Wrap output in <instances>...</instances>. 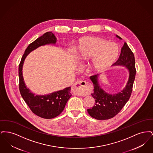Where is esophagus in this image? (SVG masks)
<instances>
[{
  "label": "esophagus",
  "mask_w": 153,
  "mask_h": 153,
  "mask_svg": "<svg viewBox=\"0 0 153 153\" xmlns=\"http://www.w3.org/2000/svg\"><path fill=\"white\" fill-rule=\"evenodd\" d=\"M91 84L85 81H78L73 84L72 90L76 95L83 96L86 93L88 88L91 87Z\"/></svg>",
  "instance_id": "esophagus-1"
}]
</instances>
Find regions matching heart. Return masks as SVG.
I'll return each instance as SVG.
<instances>
[{
  "instance_id": "obj_1",
  "label": "heart",
  "mask_w": 153,
  "mask_h": 153,
  "mask_svg": "<svg viewBox=\"0 0 153 153\" xmlns=\"http://www.w3.org/2000/svg\"><path fill=\"white\" fill-rule=\"evenodd\" d=\"M76 54L82 64H89L95 73L108 70L117 60L120 49L117 44L98 36H84L76 44Z\"/></svg>"
}]
</instances>
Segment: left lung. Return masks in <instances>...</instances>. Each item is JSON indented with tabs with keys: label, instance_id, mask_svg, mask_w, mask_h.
Wrapping results in <instances>:
<instances>
[{
	"label": "left lung",
	"instance_id": "1",
	"mask_svg": "<svg viewBox=\"0 0 153 153\" xmlns=\"http://www.w3.org/2000/svg\"><path fill=\"white\" fill-rule=\"evenodd\" d=\"M116 36L122 39L120 36ZM135 64L134 55L128 45L124 42L119 58L114 64L124 66L128 71V81L123 89L117 94H108L100 85L99 74L89 77L94 87V93L91 95L95 100L94 107L87 109L91 117L97 120L109 119L115 117L122 109L131 96L136 74Z\"/></svg>",
	"mask_w": 153,
	"mask_h": 153
}]
</instances>
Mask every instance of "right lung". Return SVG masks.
<instances>
[{
    "label": "right lung",
    "mask_w": 153,
    "mask_h": 153,
    "mask_svg": "<svg viewBox=\"0 0 153 153\" xmlns=\"http://www.w3.org/2000/svg\"><path fill=\"white\" fill-rule=\"evenodd\" d=\"M57 38L51 32L45 33L30 44L25 50L19 65V91L22 98L31 111L37 116L44 119H52L59 115L64 109L66 104L71 97V87L65 88L49 94L36 95L26 86L23 76V66L26 57L30 52L46 45H56Z\"/></svg>",
    "instance_id": "obj_1"
}]
</instances>
